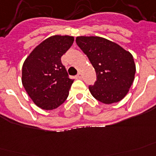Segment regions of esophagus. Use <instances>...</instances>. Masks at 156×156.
I'll return each instance as SVG.
<instances>
[{"instance_id": "obj_1", "label": "esophagus", "mask_w": 156, "mask_h": 156, "mask_svg": "<svg viewBox=\"0 0 156 156\" xmlns=\"http://www.w3.org/2000/svg\"><path fill=\"white\" fill-rule=\"evenodd\" d=\"M82 76H83V75H82V73L80 72L79 73L76 75V77H77V78H79V79H81Z\"/></svg>"}]
</instances>
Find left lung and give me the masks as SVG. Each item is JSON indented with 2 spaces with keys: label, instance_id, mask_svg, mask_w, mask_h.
<instances>
[{
  "label": "left lung",
  "instance_id": "1",
  "mask_svg": "<svg viewBox=\"0 0 156 156\" xmlns=\"http://www.w3.org/2000/svg\"><path fill=\"white\" fill-rule=\"evenodd\" d=\"M76 42L96 72L97 80L89 86L91 94L106 104L123 99L132 85L136 72L132 54L102 37H78Z\"/></svg>",
  "mask_w": 156,
  "mask_h": 156
}]
</instances>
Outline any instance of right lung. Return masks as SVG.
Listing matches in <instances>:
<instances>
[{
	"instance_id": "right-lung-1",
	"label": "right lung",
	"mask_w": 156,
	"mask_h": 156,
	"mask_svg": "<svg viewBox=\"0 0 156 156\" xmlns=\"http://www.w3.org/2000/svg\"><path fill=\"white\" fill-rule=\"evenodd\" d=\"M74 37L53 36L37 46L23 65L22 82L37 107L53 110L66 101L74 80L70 79L61 57L71 48Z\"/></svg>"
}]
</instances>
